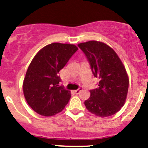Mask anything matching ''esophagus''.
Masks as SVG:
<instances>
[{"mask_svg": "<svg viewBox=\"0 0 148 148\" xmlns=\"http://www.w3.org/2000/svg\"><path fill=\"white\" fill-rule=\"evenodd\" d=\"M82 90V87H79V88L77 89V90H74V92H75L76 94H79V92L81 91Z\"/></svg>", "mask_w": 148, "mask_h": 148, "instance_id": "esophagus-1", "label": "esophagus"}]
</instances>
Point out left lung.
<instances>
[{
	"label": "left lung",
	"mask_w": 148,
	"mask_h": 148,
	"mask_svg": "<svg viewBox=\"0 0 148 148\" xmlns=\"http://www.w3.org/2000/svg\"><path fill=\"white\" fill-rule=\"evenodd\" d=\"M78 46L87 56L94 76L100 79L98 87L90 90V97L84 102L86 108L103 118L116 114L125 103L129 89L122 61L104 42L90 40Z\"/></svg>",
	"instance_id": "1"
}]
</instances>
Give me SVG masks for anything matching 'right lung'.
<instances>
[{
  "mask_svg": "<svg viewBox=\"0 0 148 148\" xmlns=\"http://www.w3.org/2000/svg\"><path fill=\"white\" fill-rule=\"evenodd\" d=\"M78 50L73 44L53 42L40 50L32 60L23 82V92L36 113L52 116L61 112L71 92L59 85V71Z\"/></svg>",
  "mask_w": 148,
  "mask_h": 148,
  "instance_id": "obj_1",
  "label": "right lung"
}]
</instances>
